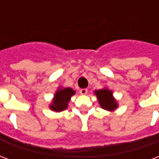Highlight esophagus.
I'll return each instance as SVG.
<instances>
[{"instance_id": "1", "label": "esophagus", "mask_w": 159, "mask_h": 159, "mask_svg": "<svg viewBox=\"0 0 159 159\" xmlns=\"http://www.w3.org/2000/svg\"><path fill=\"white\" fill-rule=\"evenodd\" d=\"M80 93H81V94H86L88 93V89H82L80 90Z\"/></svg>"}]
</instances>
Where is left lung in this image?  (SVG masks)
I'll use <instances>...</instances> for the list:
<instances>
[{
	"mask_svg": "<svg viewBox=\"0 0 159 159\" xmlns=\"http://www.w3.org/2000/svg\"><path fill=\"white\" fill-rule=\"evenodd\" d=\"M97 98L99 100L100 107L106 110H114L117 108V102L112 97L111 91L108 89H101L95 91Z\"/></svg>",
	"mask_w": 159,
	"mask_h": 159,
	"instance_id": "left-lung-1",
	"label": "left lung"
}]
</instances>
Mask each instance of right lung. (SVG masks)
<instances>
[{"mask_svg":"<svg viewBox=\"0 0 159 159\" xmlns=\"http://www.w3.org/2000/svg\"><path fill=\"white\" fill-rule=\"evenodd\" d=\"M73 94H75V91L70 88L58 90L54 95V99L52 100V104L50 106V108L55 111L66 110L68 107L70 99Z\"/></svg>","mask_w":159,"mask_h":159,"instance_id":"1","label":"right lung"}]
</instances>
